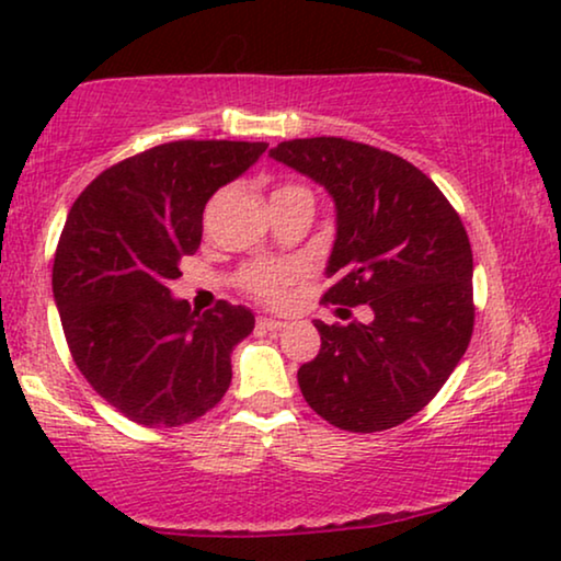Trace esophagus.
I'll return each instance as SVG.
<instances>
[{
	"mask_svg": "<svg viewBox=\"0 0 561 561\" xmlns=\"http://www.w3.org/2000/svg\"><path fill=\"white\" fill-rule=\"evenodd\" d=\"M283 327H286V321L273 317H257V329H263V332H280Z\"/></svg>",
	"mask_w": 561,
	"mask_h": 561,
	"instance_id": "1",
	"label": "esophagus"
}]
</instances>
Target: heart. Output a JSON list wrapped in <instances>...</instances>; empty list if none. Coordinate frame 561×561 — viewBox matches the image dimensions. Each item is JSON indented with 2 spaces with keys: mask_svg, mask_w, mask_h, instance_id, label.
I'll return each mask as SVG.
<instances>
[{
  "mask_svg": "<svg viewBox=\"0 0 561 561\" xmlns=\"http://www.w3.org/2000/svg\"><path fill=\"white\" fill-rule=\"evenodd\" d=\"M278 191H296V194L311 196L304 186H294V183H288V186H283ZM278 191H275V194H278ZM298 278H301V267L296 265L252 263L240 273V286L248 290L252 298H257V301L278 304L283 301V296H286V288Z\"/></svg>",
  "mask_w": 561,
  "mask_h": 561,
  "instance_id": "1",
  "label": "heart"
}]
</instances>
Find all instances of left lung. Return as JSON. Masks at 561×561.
Wrapping results in <instances>:
<instances>
[{"label": "left lung", "mask_w": 561, "mask_h": 561, "mask_svg": "<svg viewBox=\"0 0 561 561\" xmlns=\"http://www.w3.org/2000/svg\"><path fill=\"white\" fill-rule=\"evenodd\" d=\"M321 183L336 206V240L321 304L367 324L317 321L321 350L298 370L306 403L336 428L373 434L416 416L462 359L474 327L472 248L462 219L409 160L342 137L271 150Z\"/></svg>", "instance_id": "left-lung-1"}]
</instances>
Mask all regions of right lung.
<instances>
[{
  "label": "right lung",
  "instance_id": "1",
  "mask_svg": "<svg viewBox=\"0 0 561 561\" xmlns=\"http://www.w3.org/2000/svg\"><path fill=\"white\" fill-rule=\"evenodd\" d=\"M265 142L179 140L99 173L68 211L53 296L89 386L142 426L204 416L232 382V350L255 327L244 306L198 313L171 298L202 244L204 206L263 156Z\"/></svg>",
  "mask_w": 561,
  "mask_h": 561
}]
</instances>
